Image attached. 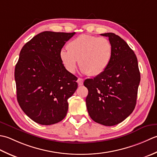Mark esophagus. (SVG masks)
I'll list each match as a JSON object with an SVG mask.
<instances>
[{
	"label": "esophagus",
	"mask_w": 157,
	"mask_h": 157,
	"mask_svg": "<svg viewBox=\"0 0 157 157\" xmlns=\"http://www.w3.org/2000/svg\"><path fill=\"white\" fill-rule=\"evenodd\" d=\"M77 82H78V85L79 86H81L83 85V79L81 78H78L77 79Z\"/></svg>",
	"instance_id": "34e87169"
}]
</instances>
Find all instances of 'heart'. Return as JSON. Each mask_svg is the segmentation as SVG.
Masks as SVG:
<instances>
[{
	"instance_id": "obj_1",
	"label": "heart",
	"mask_w": 157,
	"mask_h": 157,
	"mask_svg": "<svg viewBox=\"0 0 157 157\" xmlns=\"http://www.w3.org/2000/svg\"><path fill=\"white\" fill-rule=\"evenodd\" d=\"M113 53V45L108 38L81 34L70 41L68 50L60 51L59 57L70 73H75L78 60L83 74L96 76L107 69Z\"/></svg>"
}]
</instances>
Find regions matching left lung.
<instances>
[{"label":"left lung","instance_id":"obj_1","mask_svg":"<svg viewBox=\"0 0 157 157\" xmlns=\"http://www.w3.org/2000/svg\"><path fill=\"white\" fill-rule=\"evenodd\" d=\"M101 35L109 38L113 57L102 74L85 81L88 89L86 105L95 122L113 126L123 121L135 108L140 73L135 53L123 38L111 33Z\"/></svg>","mask_w":157,"mask_h":157}]
</instances>
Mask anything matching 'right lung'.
Instances as JSON below:
<instances>
[{
  "mask_svg": "<svg viewBox=\"0 0 157 157\" xmlns=\"http://www.w3.org/2000/svg\"><path fill=\"white\" fill-rule=\"evenodd\" d=\"M75 33L44 31L24 44L15 68L19 105L38 124L50 125L64 119L68 99L78 87L77 78L67 71L59 57Z\"/></svg>",
  "mask_w": 157,
  "mask_h": 157,
  "instance_id": "right-lung-1",
  "label": "right lung"
}]
</instances>
